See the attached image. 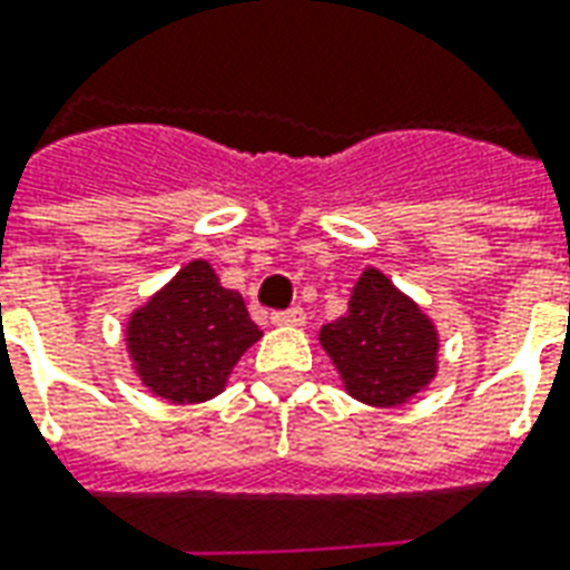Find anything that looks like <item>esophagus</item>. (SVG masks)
I'll list each match as a JSON object with an SVG mask.
<instances>
[{
	"mask_svg": "<svg viewBox=\"0 0 570 570\" xmlns=\"http://www.w3.org/2000/svg\"><path fill=\"white\" fill-rule=\"evenodd\" d=\"M272 323H274V326H286V328L305 326V311H302V307H289V311H281V314H274Z\"/></svg>",
	"mask_w": 570,
	"mask_h": 570,
	"instance_id": "1",
	"label": "esophagus"
}]
</instances>
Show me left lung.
<instances>
[{"label":"left lung","instance_id":"obj_1","mask_svg":"<svg viewBox=\"0 0 570 570\" xmlns=\"http://www.w3.org/2000/svg\"><path fill=\"white\" fill-rule=\"evenodd\" d=\"M341 386L368 407H404L438 377L441 335L414 296L365 265L350 289L347 314L320 328Z\"/></svg>","mask_w":570,"mask_h":570}]
</instances>
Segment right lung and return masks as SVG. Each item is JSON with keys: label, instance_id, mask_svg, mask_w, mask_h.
<instances>
[{"label": "right lung", "instance_id": "1", "mask_svg": "<svg viewBox=\"0 0 570 570\" xmlns=\"http://www.w3.org/2000/svg\"><path fill=\"white\" fill-rule=\"evenodd\" d=\"M263 338L242 293L226 289L208 259H189L129 311L124 344L135 377L168 404L217 399L244 353Z\"/></svg>", "mask_w": 570, "mask_h": 570}]
</instances>
